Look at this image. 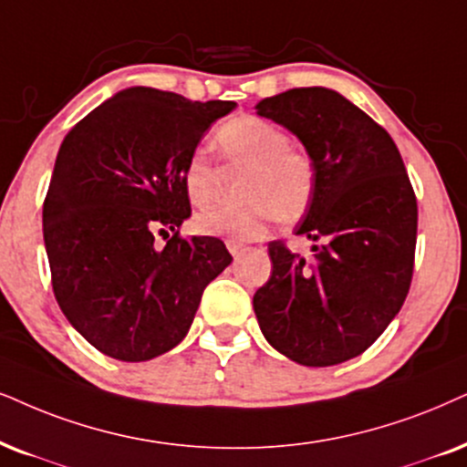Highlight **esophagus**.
Listing matches in <instances>:
<instances>
[{
  "mask_svg": "<svg viewBox=\"0 0 467 467\" xmlns=\"http://www.w3.org/2000/svg\"><path fill=\"white\" fill-rule=\"evenodd\" d=\"M226 247H228V252H230V254H233V256H234V258H239V256H241V254H244V252H245V245H241V244H239V241H226Z\"/></svg>",
  "mask_w": 467,
  "mask_h": 467,
  "instance_id": "34e87169",
  "label": "esophagus"
}]
</instances>
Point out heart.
I'll return each instance as SVG.
<instances>
[{
	"label": "heart",
	"mask_w": 467,
	"mask_h": 467,
	"mask_svg": "<svg viewBox=\"0 0 467 467\" xmlns=\"http://www.w3.org/2000/svg\"><path fill=\"white\" fill-rule=\"evenodd\" d=\"M213 144L223 161L250 165L244 204H217L200 211L193 226L202 234L237 241L261 239L277 217L297 220L315 196L317 170L308 152L288 144V135L258 116H234L217 129ZM217 172L202 152H193L182 168V187L192 204L215 196Z\"/></svg>",
	"instance_id": "obj_1"
}]
</instances>
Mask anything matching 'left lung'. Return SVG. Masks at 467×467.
I'll return each mask as SVG.
<instances>
[{"instance_id": "left-lung-1", "label": "left lung", "mask_w": 467, "mask_h": 467, "mask_svg": "<svg viewBox=\"0 0 467 467\" xmlns=\"http://www.w3.org/2000/svg\"><path fill=\"white\" fill-rule=\"evenodd\" d=\"M256 114L288 129L315 161V196L295 234L312 258L269 244L274 269L254 295L261 332L304 366L359 356L399 315L411 274L418 206L390 135L329 88H293Z\"/></svg>"}]
</instances>
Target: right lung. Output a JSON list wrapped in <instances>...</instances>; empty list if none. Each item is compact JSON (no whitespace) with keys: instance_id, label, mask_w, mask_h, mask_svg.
<instances>
[{"instance_id":"right-lung-1","label":"right lung","mask_w":467,"mask_h":467,"mask_svg":"<svg viewBox=\"0 0 467 467\" xmlns=\"http://www.w3.org/2000/svg\"><path fill=\"white\" fill-rule=\"evenodd\" d=\"M233 101L133 86L64 138L43 206L53 293L94 349L146 362L190 332L202 291L233 263L215 237H179L192 215L182 168ZM175 234L163 251L157 229Z\"/></svg>"}]
</instances>
